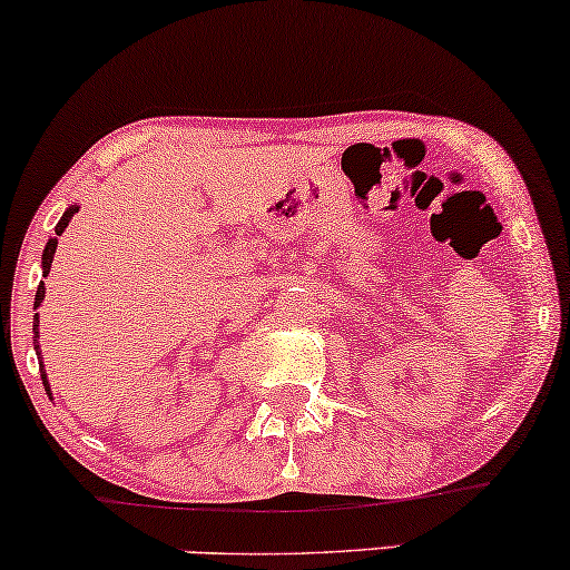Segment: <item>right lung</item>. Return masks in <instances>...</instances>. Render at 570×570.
<instances>
[{"instance_id": "add662e5", "label": "right lung", "mask_w": 570, "mask_h": 570, "mask_svg": "<svg viewBox=\"0 0 570 570\" xmlns=\"http://www.w3.org/2000/svg\"><path fill=\"white\" fill-rule=\"evenodd\" d=\"M75 212H77V208H69V212L63 214L61 222H58V227H56V238H50L48 246H45V254H42V273H45V276H48L50 265H53V254H56V246H58V235L67 230L69 219L75 217ZM42 299H45V284H39V289H37V294H35V305L42 303ZM37 318H39V316H37ZM37 326H39V324L35 322V337H39ZM37 356H39V345H37ZM42 383H45V389H48V394H50V385H48V377H45V372H42Z\"/></svg>"}]
</instances>
